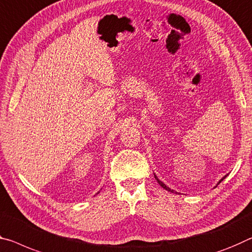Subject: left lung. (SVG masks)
<instances>
[{
	"label": "left lung",
	"mask_w": 252,
	"mask_h": 252,
	"mask_svg": "<svg viewBox=\"0 0 252 252\" xmlns=\"http://www.w3.org/2000/svg\"><path fill=\"white\" fill-rule=\"evenodd\" d=\"M226 176H227V175H225V176H224V177H223V178L221 179V181H220V182L218 183V185H219V184H220V183H221V182L223 181V179H224V178H225ZM155 178H156V179H157V182L159 183V185H160V186L162 187V189H165L166 190H168V191H171V193H177V191H175L174 189H169V187H168V186H166V185H165V184H163V183H162L161 181H159V179H158V177H157V176H156V175H155Z\"/></svg>",
	"instance_id": "obj_1"
}]
</instances>
